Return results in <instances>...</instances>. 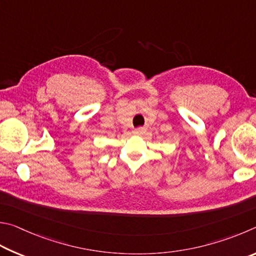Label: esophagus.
<instances>
[{"mask_svg":"<svg viewBox=\"0 0 256 256\" xmlns=\"http://www.w3.org/2000/svg\"><path fill=\"white\" fill-rule=\"evenodd\" d=\"M145 130H146L145 128H142V127H138V128H136V129H135V130H134V132H135L136 135H142V134H144V132H145Z\"/></svg>","mask_w":256,"mask_h":256,"instance_id":"1","label":"esophagus"}]
</instances>
